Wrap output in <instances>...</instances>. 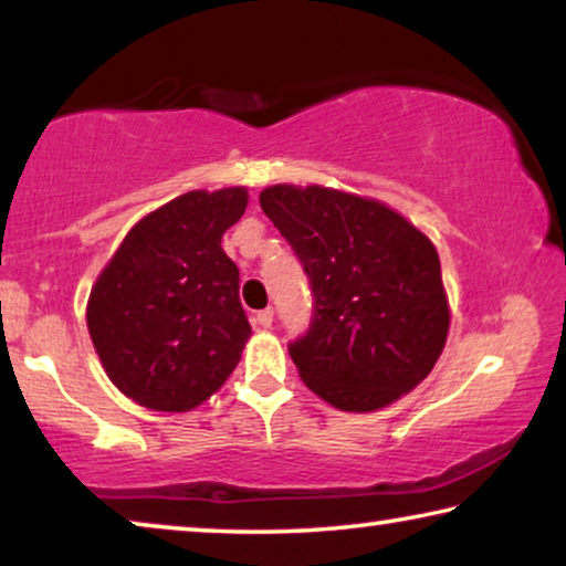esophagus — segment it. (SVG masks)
<instances>
[{
	"mask_svg": "<svg viewBox=\"0 0 566 566\" xmlns=\"http://www.w3.org/2000/svg\"><path fill=\"white\" fill-rule=\"evenodd\" d=\"M252 324L260 329H268L273 324V308H262V312H254Z\"/></svg>",
	"mask_w": 566,
	"mask_h": 566,
	"instance_id": "34e87169",
	"label": "esophagus"
}]
</instances>
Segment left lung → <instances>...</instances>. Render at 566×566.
Masks as SVG:
<instances>
[{
	"mask_svg": "<svg viewBox=\"0 0 566 566\" xmlns=\"http://www.w3.org/2000/svg\"><path fill=\"white\" fill-rule=\"evenodd\" d=\"M260 206L312 285V322L289 343L301 378L345 412L412 391L440 358L448 301L432 242L376 200L275 185Z\"/></svg>",
	"mask_w": 566,
	"mask_h": 566,
	"instance_id": "1",
	"label": "left lung"
}]
</instances>
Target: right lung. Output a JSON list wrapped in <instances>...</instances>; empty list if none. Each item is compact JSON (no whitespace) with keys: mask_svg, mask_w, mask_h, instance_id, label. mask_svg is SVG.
Wrapping results in <instances>:
<instances>
[{"mask_svg":"<svg viewBox=\"0 0 566 566\" xmlns=\"http://www.w3.org/2000/svg\"><path fill=\"white\" fill-rule=\"evenodd\" d=\"M244 208V188L185 192L138 221L97 277L92 343L111 381L142 407L188 412L237 368L252 327L221 237Z\"/></svg>","mask_w":566,"mask_h":566,"instance_id":"add662e5","label":"right lung"}]
</instances>
